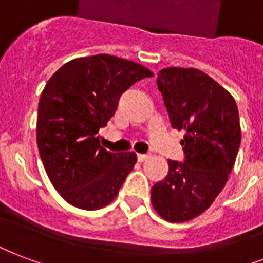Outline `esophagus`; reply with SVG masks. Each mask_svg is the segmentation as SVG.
<instances>
[{
  "label": "esophagus",
  "instance_id": "obj_1",
  "mask_svg": "<svg viewBox=\"0 0 263 263\" xmlns=\"http://www.w3.org/2000/svg\"><path fill=\"white\" fill-rule=\"evenodd\" d=\"M148 154H137V159H139V162H144L145 159H148Z\"/></svg>",
  "mask_w": 263,
  "mask_h": 263
}]
</instances>
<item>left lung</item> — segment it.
I'll return each instance as SVG.
<instances>
[{"instance_id": "left-lung-1", "label": "left lung", "mask_w": 263, "mask_h": 263, "mask_svg": "<svg viewBox=\"0 0 263 263\" xmlns=\"http://www.w3.org/2000/svg\"><path fill=\"white\" fill-rule=\"evenodd\" d=\"M173 129L184 130L183 162L169 159V172L151 189L154 209L179 223L198 216L223 190L241 141L236 101L198 69L166 68L158 73Z\"/></svg>"}]
</instances>
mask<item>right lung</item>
<instances>
[{"label": "right lung", "mask_w": 263, "mask_h": 263, "mask_svg": "<svg viewBox=\"0 0 263 263\" xmlns=\"http://www.w3.org/2000/svg\"><path fill=\"white\" fill-rule=\"evenodd\" d=\"M151 76L143 65L98 54L73 59L47 83L39 102L37 145L49 180L73 206L100 209L119 193L137 157L106 151L98 130L115 115L120 96Z\"/></svg>", "instance_id": "obj_1"}]
</instances>
